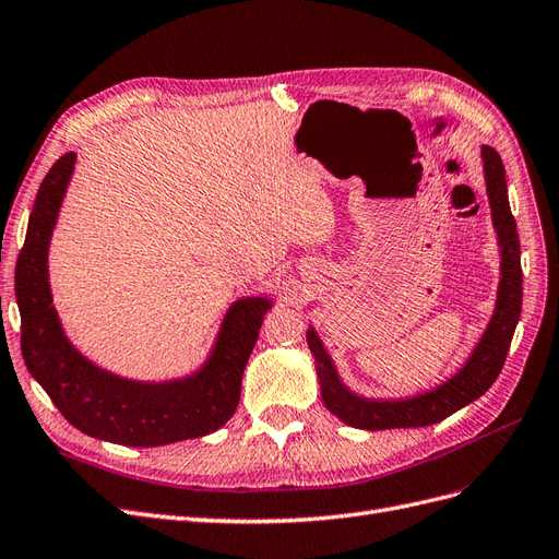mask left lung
<instances>
[{"label": "left lung", "mask_w": 559, "mask_h": 559, "mask_svg": "<svg viewBox=\"0 0 559 559\" xmlns=\"http://www.w3.org/2000/svg\"><path fill=\"white\" fill-rule=\"evenodd\" d=\"M480 157H484L492 222L499 236V247H502V280H499L497 307L488 331L476 344V349L465 368L455 377H451L447 383H441V386H437L430 393L395 402L362 400L354 395L349 389H344V383L340 381L319 335L312 329L307 331V344H310L312 356L317 360L323 404L337 418H342L346 426L360 430L432 426V423L444 420L453 412L463 409L465 404L484 395L492 386L499 372H502L523 305L521 240H518L515 219L509 207L502 157H499L497 150H492L490 145L480 147Z\"/></svg>", "instance_id": "left-lung-1"}]
</instances>
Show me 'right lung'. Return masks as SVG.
Instances as JSON below:
<instances>
[{"label": "right lung", "instance_id": "obj_1", "mask_svg": "<svg viewBox=\"0 0 559 559\" xmlns=\"http://www.w3.org/2000/svg\"><path fill=\"white\" fill-rule=\"evenodd\" d=\"M73 164L75 155L67 152L46 173L15 265L21 349L27 370L73 428L112 444L162 447L219 430L240 402L245 365L271 300L234 302L213 356L194 377L141 383L96 368L64 337L48 286V242Z\"/></svg>", "mask_w": 559, "mask_h": 559}]
</instances>
